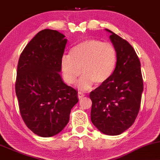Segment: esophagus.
<instances>
[{
  "instance_id": "34e87169",
  "label": "esophagus",
  "mask_w": 160,
  "mask_h": 160,
  "mask_svg": "<svg viewBox=\"0 0 160 160\" xmlns=\"http://www.w3.org/2000/svg\"><path fill=\"white\" fill-rule=\"evenodd\" d=\"M84 96H85V95H84V94L82 93V92H78V98L79 99L82 98H83Z\"/></svg>"
}]
</instances>
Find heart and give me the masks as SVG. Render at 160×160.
I'll list each match as a JSON object with an SVG mask.
<instances>
[{
	"instance_id": "obj_1",
	"label": "heart",
	"mask_w": 160,
	"mask_h": 160,
	"mask_svg": "<svg viewBox=\"0 0 160 160\" xmlns=\"http://www.w3.org/2000/svg\"><path fill=\"white\" fill-rule=\"evenodd\" d=\"M117 51L109 42L87 39L70 50L69 55H63L60 67L65 81L73 84L80 74L78 82L82 90H88L93 82L101 85L107 82L114 72L117 64Z\"/></svg>"
}]
</instances>
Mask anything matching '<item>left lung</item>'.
I'll list each match as a JSON object with an SVG mask.
<instances>
[{
	"mask_svg": "<svg viewBox=\"0 0 160 160\" xmlns=\"http://www.w3.org/2000/svg\"><path fill=\"white\" fill-rule=\"evenodd\" d=\"M109 32L117 51V64L111 78L91 92V120L103 133L116 136L132 126L139 112L143 80L141 64L128 41Z\"/></svg>",
	"mask_w": 160,
	"mask_h": 160,
	"instance_id": "8db88e82",
	"label": "left lung"
}]
</instances>
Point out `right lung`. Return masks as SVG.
<instances>
[{"mask_svg":"<svg viewBox=\"0 0 160 160\" xmlns=\"http://www.w3.org/2000/svg\"><path fill=\"white\" fill-rule=\"evenodd\" d=\"M67 39L57 30L38 32L21 53L15 93L27 127L36 135L51 137L68 123L78 92L62 81L60 61Z\"/></svg>","mask_w":160,"mask_h":160,"instance_id":"obj_1","label":"right lung"}]
</instances>
